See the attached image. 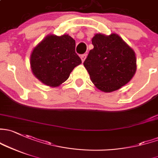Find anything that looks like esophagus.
I'll return each mask as SVG.
<instances>
[{"instance_id":"esophagus-1","label":"esophagus","mask_w":158,"mask_h":158,"mask_svg":"<svg viewBox=\"0 0 158 158\" xmlns=\"http://www.w3.org/2000/svg\"><path fill=\"white\" fill-rule=\"evenodd\" d=\"M86 57H87V54H82V55L81 56V60H82V62H84L85 60L86 59Z\"/></svg>"}]
</instances>
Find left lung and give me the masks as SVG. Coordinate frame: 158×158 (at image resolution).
<instances>
[{
	"label": "left lung",
	"instance_id": "8db88e82",
	"mask_svg": "<svg viewBox=\"0 0 158 158\" xmlns=\"http://www.w3.org/2000/svg\"><path fill=\"white\" fill-rule=\"evenodd\" d=\"M92 41L94 48L83 64L93 84L104 92L121 89L136 72L135 51L116 33H97Z\"/></svg>",
	"mask_w": 158,
	"mask_h": 158
}]
</instances>
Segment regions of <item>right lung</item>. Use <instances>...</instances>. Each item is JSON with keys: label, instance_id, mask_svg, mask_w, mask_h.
I'll list each match as a JSON object with an SVG mask.
<instances>
[{"label": "right lung", "instance_id": "obj_1", "mask_svg": "<svg viewBox=\"0 0 158 158\" xmlns=\"http://www.w3.org/2000/svg\"><path fill=\"white\" fill-rule=\"evenodd\" d=\"M75 48L76 41L68 34L48 35L31 51L33 75L46 85L60 86L67 80L74 68L82 64Z\"/></svg>", "mask_w": 158, "mask_h": 158}]
</instances>
